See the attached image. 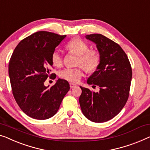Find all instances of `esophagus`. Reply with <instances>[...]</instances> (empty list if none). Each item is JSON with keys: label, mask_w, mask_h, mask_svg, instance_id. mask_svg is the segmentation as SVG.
<instances>
[{"label": "esophagus", "mask_w": 150, "mask_h": 150, "mask_svg": "<svg viewBox=\"0 0 150 150\" xmlns=\"http://www.w3.org/2000/svg\"><path fill=\"white\" fill-rule=\"evenodd\" d=\"M70 86L71 88H72L74 87H75V86H76V84L74 83H72V82H70Z\"/></svg>", "instance_id": "esophagus-1"}]
</instances>
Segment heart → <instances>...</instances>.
<instances>
[{
	"mask_svg": "<svg viewBox=\"0 0 150 150\" xmlns=\"http://www.w3.org/2000/svg\"><path fill=\"white\" fill-rule=\"evenodd\" d=\"M66 49L78 55L76 64L81 65L76 68H66L61 70L59 76L61 79L70 82L79 81L84 74V67L86 71L92 73L100 66L101 57L100 52L97 49H89V46L80 38H75L67 43ZM51 62L54 66L59 67L63 64V57L59 49H55L51 54ZM83 65L82 67L81 66Z\"/></svg>",
	"mask_w": 150,
	"mask_h": 150,
	"instance_id": "obj_1",
	"label": "heart"
}]
</instances>
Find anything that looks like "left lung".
<instances>
[{
  "label": "left lung",
  "mask_w": 150,
  "mask_h": 150,
  "mask_svg": "<svg viewBox=\"0 0 150 150\" xmlns=\"http://www.w3.org/2000/svg\"><path fill=\"white\" fill-rule=\"evenodd\" d=\"M97 45L101 61L98 69L87 80L88 84L99 86V92L80 86L79 102L84 116L94 122L111 120L119 114L128 100L132 68L127 54L120 45L101 34L86 35Z\"/></svg>",
  "instance_id": "1"
}]
</instances>
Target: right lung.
Segmentation results:
<instances>
[{"label": "right lung", "mask_w": 150, "mask_h": 150, "mask_svg": "<svg viewBox=\"0 0 150 150\" xmlns=\"http://www.w3.org/2000/svg\"><path fill=\"white\" fill-rule=\"evenodd\" d=\"M66 36L37 32L21 40L11 57L8 75L13 95L20 109L32 118L53 116L70 90L68 82L63 79L51 87L44 85L49 77L55 79L56 75L49 74L51 54Z\"/></svg>", "instance_id": "add662e5"}]
</instances>
